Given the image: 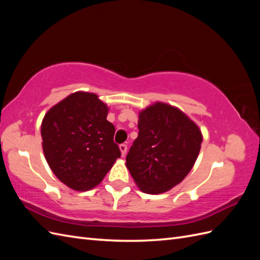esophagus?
Returning a JSON list of instances; mask_svg holds the SVG:
<instances>
[{"label": "esophagus", "mask_w": 260, "mask_h": 260, "mask_svg": "<svg viewBox=\"0 0 260 260\" xmlns=\"http://www.w3.org/2000/svg\"><path fill=\"white\" fill-rule=\"evenodd\" d=\"M119 148H120V152H121V155H122V156H124L125 154H127V149H128L127 145H125V144H120Z\"/></svg>", "instance_id": "obj_1"}]
</instances>
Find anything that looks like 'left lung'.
Wrapping results in <instances>:
<instances>
[{
  "label": "left lung",
  "mask_w": 260,
  "mask_h": 260,
  "mask_svg": "<svg viewBox=\"0 0 260 260\" xmlns=\"http://www.w3.org/2000/svg\"><path fill=\"white\" fill-rule=\"evenodd\" d=\"M139 135L125 166L140 190L160 194L179 184L198 159L202 132L179 108L157 103L139 114Z\"/></svg>",
  "instance_id": "left-lung-1"
}]
</instances>
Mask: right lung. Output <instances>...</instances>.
Returning <instances> with one entry per match:
<instances>
[{
    "mask_svg": "<svg viewBox=\"0 0 260 260\" xmlns=\"http://www.w3.org/2000/svg\"><path fill=\"white\" fill-rule=\"evenodd\" d=\"M108 107L94 93L75 92L45 114L42 147L50 168L76 191L95 187L121 156Z\"/></svg>",
    "mask_w": 260,
    "mask_h": 260,
    "instance_id": "add662e5",
    "label": "right lung"
}]
</instances>
